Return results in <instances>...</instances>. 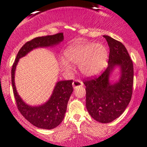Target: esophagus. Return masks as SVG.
<instances>
[{"instance_id":"esophagus-1","label":"esophagus","mask_w":147,"mask_h":147,"mask_svg":"<svg viewBox=\"0 0 147 147\" xmlns=\"http://www.w3.org/2000/svg\"><path fill=\"white\" fill-rule=\"evenodd\" d=\"M83 86V82L79 80H74V82H72V86H73L74 89H76V88L78 87V86Z\"/></svg>"}]
</instances>
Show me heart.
<instances>
[{
  "instance_id": "obj_1",
  "label": "heart",
  "mask_w": 147,
  "mask_h": 147,
  "mask_svg": "<svg viewBox=\"0 0 147 147\" xmlns=\"http://www.w3.org/2000/svg\"><path fill=\"white\" fill-rule=\"evenodd\" d=\"M65 60L61 63L65 69H70L72 64H79L82 75L92 77L99 74L107 65L109 51L101 44L92 42H75L64 51Z\"/></svg>"
}]
</instances>
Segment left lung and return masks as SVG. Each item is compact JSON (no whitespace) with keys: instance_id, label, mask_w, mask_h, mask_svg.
Returning <instances> with one entry per match:
<instances>
[{"instance_id":"left-lung-1","label":"left lung","mask_w":147,"mask_h":147,"mask_svg":"<svg viewBox=\"0 0 147 147\" xmlns=\"http://www.w3.org/2000/svg\"><path fill=\"white\" fill-rule=\"evenodd\" d=\"M110 49L109 65L98 78L84 80L86 107L89 115L101 123L113 121L124 112L132 94L133 63L125 46L120 41L103 36ZM116 67L121 69L118 81L111 83L110 76Z\"/></svg>"}]
</instances>
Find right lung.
Returning <instances> with one entry per match:
<instances>
[{
    "label": "right lung",
    "mask_w": 147,
    "mask_h": 147,
    "mask_svg": "<svg viewBox=\"0 0 147 147\" xmlns=\"http://www.w3.org/2000/svg\"><path fill=\"white\" fill-rule=\"evenodd\" d=\"M64 39L63 33L40 36L27 41L21 48L12 65L11 70L12 84L17 106L22 115L33 125L41 129H51L59 125L64 118L67 103L73 92L72 80L59 81L55 84L50 98L43 105L32 106L27 104L17 92L15 84V72L20 58L25 56L37 48L53 47Z\"/></svg>",
    "instance_id": "1"
}]
</instances>
